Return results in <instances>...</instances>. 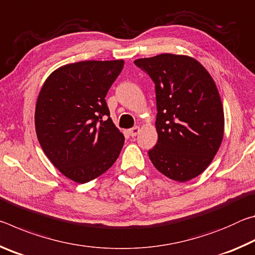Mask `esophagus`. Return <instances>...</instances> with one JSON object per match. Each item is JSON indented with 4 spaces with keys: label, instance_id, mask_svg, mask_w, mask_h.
<instances>
[{
    "label": "esophagus",
    "instance_id": "34e87169",
    "mask_svg": "<svg viewBox=\"0 0 255 255\" xmlns=\"http://www.w3.org/2000/svg\"><path fill=\"white\" fill-rule=\"evenodd\" d=\"M139 131H140V128H139V127H133V128L129 129L128 133H129V135H130L131 137H135V136L138 135V133H139Z\"/></svg>",
    "mask_w": 255,
    "mask_h": 255
}]
</instances>
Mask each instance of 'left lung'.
Here are the masks:
<instances>
[{"instance_id": "1", "label": "left lung", "mask_w": 255, "mask_h": 255, "mask_svg": "<svg viewBox=\"0 0 255 255\" xmlns=\"http://www.w3.org/2000/svg\"><path fill=\"white\" fill-rule=\"evenodd\" d=\"M155 83L158 139L153 165L178 182L201 174L221 147L224 109L215 81L197 59L161 54L135 60Z\"/></svg>"}]
</instances>
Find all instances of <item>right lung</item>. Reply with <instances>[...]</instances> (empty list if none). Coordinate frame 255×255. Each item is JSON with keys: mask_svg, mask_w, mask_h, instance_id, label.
I'll use <instances>...</instances> for the list:
<instances>
[{"mask_svg": "<svg viewBox=\"0 0 255 255\" xmlns=\"http://www.w3.org/2000/svg\"><path fill=\"white\" fill-rule=\"evenodd\" d=\"M123 67V59L67 64L40 90L34 112L38 140L54 166L74 182L105 173L123 148L124 133L105 99Z\"/></svg>", "mask_w": 255, "mask_h": 255, "instance_id": "1", "label": "right lung"}]
</instances>
